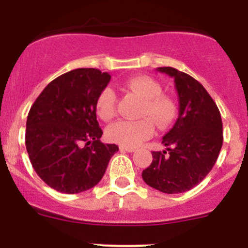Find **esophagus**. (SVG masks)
Segmentation results:
<instances>
[{"instance_id":"obj_1","label":"esophagus","mask_w":248,"mask_h":248,"mask_svg":"<svg viewBox=\"0 0 248 248\" xmlns=\"http://www.w3.org/2000/svg\"><path fill=\"white\" fill-rule=\"evenodd\" d=\"M119 149H120V151H124V153H134L135 150H137V149L135 148H128V146H119Z\"/></svg>"}]
</instances>
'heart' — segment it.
<instances>
[{"label":"heart","mask_w":248,"mask_h":248,"mask_svg":"<svg viewBox=\"0 0 248 248\" xmlns=\"http://www.w3.org/2000/svg\"><path fill=\"white\" fill-rule=\"evenodd\" d=\"M126 91L143 99L138 120H119L107 128L109 141L134 148L154 134V123L159 128H166L176 117V107L171 98L164 95L163 87L149 76L133 77L125 83ZM95 111L104 122L114 118L117 113V94L110 87L102 89L95 100ZM153 120L152 122L151 120Z\"/></svg>","instance_id":"b5f03b06"}]
</instances>
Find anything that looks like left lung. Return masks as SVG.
Here are the masks:
<instances>
[{
    "instance_id": "obj_1",
    "label": "left lung",
    "mask_w": 248,
    "mask_h": 248,
    "mask_svg": "<svg viewBox=\"0 0 248 248\" xmlns=\"http://www.w3.org/2000/svg\"><path fill=\"white\" fill-rule=\"evenodd\" d=\"M157 71L174 78L179 118L163 138L166 150L153 151V161L141 176L159 191L180 194L200 184L214 168L223 141L222 120L200 82L171 67Z\"/></svg>"
}]
</instances>
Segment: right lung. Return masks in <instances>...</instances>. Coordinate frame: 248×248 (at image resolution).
I'll return each mask as SVG.
<instances>
[{"label":"right lung","instance_id":"right-lung-1","mask_svg":"<svg viewBox=\"0 0 248 248\" xmlns=\"http://www.w3.org/2000/svg\"><path fill=\"white\" fill-rule=\"evenodd\" d=\"M110 74L78 68L57 77L31 107L26 148L34 171L52 189L78 194L102 180L119 148L103 144L95 100Z\"/></svg>","mask_w":248,"mask_h":248}]
</instances>
